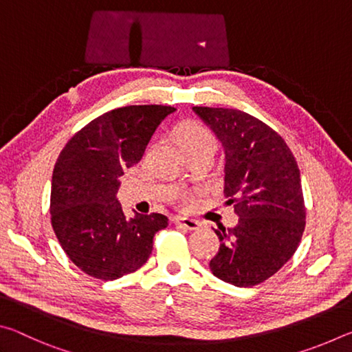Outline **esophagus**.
Returning a JSON list of instances; mask_svg holds the SVG:
<instances>
[{
    "mask_svg": "<svg viewBox=\"0 0 352 352\" xmlns=\"http://www.w3.org/2000/svg\"><path fill=\"white\" fill-rule=\"evenodd\" d=\"M174 223L178 226V228L189 230V231H195V230L200 228V222H199V220H194V219L175 217L174 219Z\"/></svg>",
    "mask_w": 352,
    "mask_h": 352,
    "instance_id": "obj_1",
    "label": "esophagus"
}]
</instances>
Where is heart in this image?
<instances>
[{"mask_svg": "<svg viewBox=\"0 0 352 352\" xmlns=\"http://www.w3.org/2000/svg\"><path fill=\"white\" fill-rule=\"evenodd\" d=\"M175 138L186 155L190 152L204 151V148L216 147V140H214L212 133L199 122L182 124V126L175 130ZM180 199L186 200L184 195H182Z\"/></svg>", "mask_w": 352, "mask_h": 352, "instance_id": "obj_1", "label": "heart"}]
</instances>
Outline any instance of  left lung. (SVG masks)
<instances>
[{
	"label": "left lung",
	"mask_w": 352,
	"mask_h": 352,
	"mask_svg": "<svg viewBox=\"0 0 352 352\" xmlns=\"http://www.w3.org/2000/svg\"><path fill=\"white\" fill-rule=\"evenodd\" d=\"M222 142L226 205L239 222L216 231L214 276L252 287L275 275L300 245L306 226L301 177L294 153L275 130L234 109L192 107Z\"/></svg>",
	"instance_id": "1"
}]
</instances>
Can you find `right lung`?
<instances>
[{"label": "right lung", "instance_id": "obj_1", "mask_svg": "<svg viewBox=\"0 0 352 352\" xmlns=\"http://www.w3.org/2000/svg\"><path fill=\"white\" fill-rule=\"evenodd\" d=\"M166 105H129L80 129L57 158L51 186V223L73 264L113 281L146 264L153 236L168 226L163 214L127 219L116 199L119 177L142 158Z\"/></svg>", "mask_w": 352, "mask_h": 352}]
</instances>
